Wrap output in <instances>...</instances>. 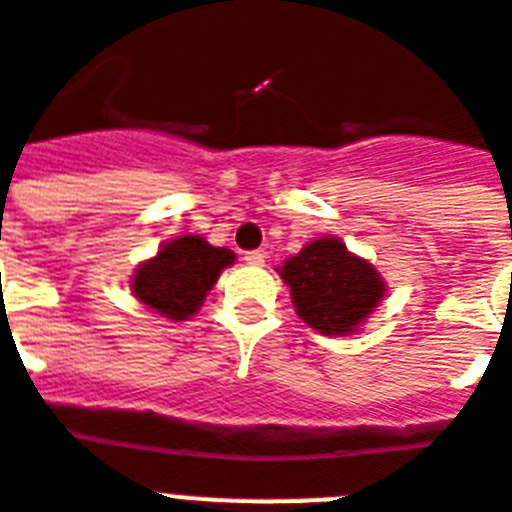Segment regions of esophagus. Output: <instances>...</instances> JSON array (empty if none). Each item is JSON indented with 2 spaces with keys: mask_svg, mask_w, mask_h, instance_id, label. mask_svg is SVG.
<instances>
[{
  "mask_svg": "<svg viewBox=\"0 0 512 512\" xmlns=\"http://www.w3.org/2000/svg\"><path fill=\"white\" fill-rule=\"evenodd\" d=\"M244 260H247L249 265H263L265 263V252H263V249H249L247 255H244Z\"/></svg>",
  "mask_w": 512,
  "mask_h": 512,
  "instance_id": "34e87169",
  "label": "esophagus"
}]
</instances>
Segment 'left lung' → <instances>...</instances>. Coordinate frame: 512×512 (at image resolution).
Wrapping results in <instances>:
<instances>
[{
    "mask_svg": "<svg viewBox=\"0 0 512 512\" xmlns=\"http://www.w3.org/2000/svg\"><path fill=\"white\" fill-rule=\"evenodd\" d=\"M297 315L321 334H350L384 297V281L368 260L339 239H318L281 268Z\"/></svg>",
    "mask_w": 512,
    "mask_h": 512,
    "instance_id": "8db88e82",
    "label": "left lung"
}]
</instances>
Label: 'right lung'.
<instances>
[{
    "instance_id": "right-lung-1",
    "label": "right lung",
    "mask_w": 512,
    "mask_h": 512,
    "mask_svg": "<svg viewBox=\"0 0 512 512\" xmlns=\"http://www.w3.org/2000/svg\"><path fill=\"white\" fill-rule=\"evenodd\" d=\"M234 263V252L213 247L202 236H181L139 265L131 292L170 321H186L218 281L220 270Z\"/></svg>"
}]
</instances>
